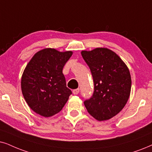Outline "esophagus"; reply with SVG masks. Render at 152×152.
I'll return each instance as SVG.
<instances>
[{
  "label": "esophagus",
  "mask_w": 152,
  "mask_h": 152,
  "mask_svg": "<svg viewBox=\"0 0 152 152\" xmlns=\"http://www.w3.org/2000/svg\"><path fill=\"white\" fill-rule=\"evenodd\" d=\"M79 91L80 90L77 88V89H75V90H73V93L74 94V95H77V94L79 93Z\"/></svg>",
  "instance_id": "1"
}]
</instances>
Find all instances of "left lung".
Wrapping results in <instances>:
<instances>
[{
  "label": "left lung",
  "instance_id": "8db88e82",
  "mask_svg": "<svg viewBox=\"0 0 152 152\" xmlns=\"http://www.w3.org/2000/svg\"><path fill=\"white\" fill-rule=\"evenodd\" d=\"M81 55L94 82L93 95L84 102L86 108L97 121L109 120L124 109L129 98L130 71L116 53L106 48L83 50Z\"/></svg>",
  "mask_w": 152,
  "mask_h": 152
}]
</instances>
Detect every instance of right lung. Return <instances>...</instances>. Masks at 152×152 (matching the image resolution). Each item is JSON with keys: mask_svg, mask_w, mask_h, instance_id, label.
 Instances as JSON below:
<instances>
[{"mask_svg": "<svg viewBox=\"0 0 152 152\" xmlns=\"http://www.w3.org/2000/svg\"><path fill=\"white\" fill-rule=\"evenodd\" d=\"M73 52L54 48L38 51L26 65L21 88L28 107L36 114L50 117L59 113L72 92L66 87L63 67Z\"/></svg>", "mask_w": 152, "mask_h": 152, "instance_id": "1", "label": "right lung"}]
</instances>
